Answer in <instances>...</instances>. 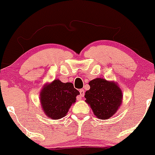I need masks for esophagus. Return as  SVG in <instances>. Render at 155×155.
Segmentation results:
<instances>
[{
    "instance_id": "1",
    "label": "esophagus",
    "mask_w": 155,
    "mask_h": 155,
    "mask_svg": "<svg viewBox=\"0 0 155 155\" xmlns=\"http://www.w3.org/2000/svg\"><path fill=\"white\" fill-rule=\"evenodd\" d=\"M79 94H80V97H78V100L80 101V100L82 99V97H84V95H85V91H84L83 89H81V90L79 91Z\"/></svg>"
}]
</instances>
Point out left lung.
I'll return each instance as SVG.
<instances>
[{"label": "left lung", "mask_w": 155, "mask_h": 155, "mask_svg": "<svg viewBox=\"0 0 155 155\" xmlns=\"http://www.w3.org/2000/svg\"><path fill=\"white\" fill-rule=\"evenodd\" d=\"M90 89L85 92V102L97 118L109 119L118 112L123 101L118 84L114 81L96 78L88 83Z\"/></svg>", "instance_id": "1"}]
</instances>
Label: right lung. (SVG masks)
<instances>
[{
  "label": "right lung",
  "mask_w": 155,
  "mask_h": 155,
  "mask_svg": "<svg viewBox=\"0 0 155 155\" xmlns=\"http://www.w3.org/2000/svg\"><path fill=\"white\" fill-rule=\"evenodd\" d=\"M79 91L74 88L71 82L64 83L54 79L46 82L40 92V101L42 109L46 116L52 120L64 117L69 109L76 102Z\"/></svg>",
  "instance_id": "add662e5"
}]
</instances>
